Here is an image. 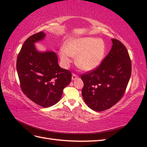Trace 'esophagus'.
Returning <instances> with one entry per match:
<instances>
[{
	"instance_id": "obj_1",
	"label": "esophagus",
	"mask_w": 147,
	"mask_h": 147,
	"mask_svg": "<svg viewBox=\"0 0 147 147\" xmlns=\"http://www.w3.org/2000/svg\"><path fill=\"white\" fill-rule=\"evenodd\" d=\"M77 78H78V76L76 75L75 74H73V75H72V80H75Z\"/></svg>"
}]
</instances>
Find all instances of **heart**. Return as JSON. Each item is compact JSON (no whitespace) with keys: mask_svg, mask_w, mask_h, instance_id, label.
Here are the masks:
<instances>
[{"mask_svg":"<svg viewBox=\"0 0 147 147\" xmlns=\"http://www.w3.org/2000/svg\"><path fill=\"white\" fill-rule=\"evenodd\" d=\"M105 45L102 40L94 37H80L67 40L60 52V57L65 67H68L76 57V64L86 71L95 69L104 58Z\"/></svg>","mask_w":147,"mask_h":147,"instance_id":"1","label":"heart"}]
</instances>
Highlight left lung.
Instances as JSON below:
<instances>
[{
    "instance_id": "8db88e82",
    "label": "left lung",
    "mask_w": 147,
    "mask_h": 147,
    "mask_svg": "<svg viewBox=\"0 0 147 147\" xmlns=\"http://www.w3.org/2000/svg\"><path fill=\"white\" fill-rule=\"evenodd\" d=\"M108 55L95 69L83 74L82 96L86 104L97 112L110 109L124 95L131 74V61L126 47L112 39Z\"/></svg>"
}]
</instances>
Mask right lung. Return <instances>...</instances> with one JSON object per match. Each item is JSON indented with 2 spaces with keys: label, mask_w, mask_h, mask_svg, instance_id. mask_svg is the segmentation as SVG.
<instances>
[{
  "label": "right lung",
  "mask_w": 147,
  "mask_h": 147,
  "mask_svg": "<svg viewBox=\"0 0 147 147\" xmlns=\"http://www.w3.org/2000/svg\"><path fill=\"white\" fill-rule=\"evenodd\" d=\"M37 33L26 40L19 53L16 69L22 91L28 98L44 108L57 103L71 81V73L58 64L54 52H39L35 43L44 39Z\"/></svg>",
  "instance_id": "1"
}]
</instances>
